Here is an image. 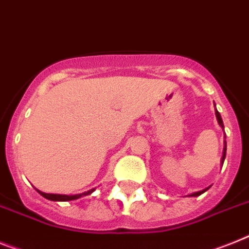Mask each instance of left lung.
<instances>
[{
	"instance_id": "1",
	"label": "left lung",
	"mask_w": 249,
	"mask_h": 249,
	"mask_svg": "<svg viewBox=\"0 0 249 249\" xmlns=\"http://www.w3.org/2000/svg\"><path fill=\"white\" fill-rule=\"evenodd\" d=\"M214 106H215V104H214ZM215 116H216V121H218V123H219V126L222 127L223 129H224V124H223L222 117H220L219 112L216 110V108H215ZM226 154H227V142H226V140H224V148H223V156H222V160H220L222 165H223V162H224V159H226ZM210 186H212V185H210ZM210 186H208V188L203 189V190H200V191H196V193H193V194H190V195H189V196H199V195H201V194H203V193H205V191H207L208 189L210 188Z\"/></svg>"
}]
</instances>
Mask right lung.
Segmentation results:
<instances>
[{
    "label": "right lung",
    "mask_w": 249,
    "mask_h": 249,
    "mask_svg": "<svg viewBox=\"0 0 249 249\" xmlns=\"http://www.w3.org/2000/svg\"><path fill=\"white\" fill-rule=\"evenodd\" d=\"M36 189V188H35ZM37 190V189H36ZM95 190V188L90 189V190L86 191V193H82V194H75V195H65V194H49V193H42V191L37 190L41 196H44L48 200L52 201H69V200H76V199H79L82 196H86V195H90L93 191Z\"/></svg>",
    "instance_id": "add662e5"
}]
</instances>
